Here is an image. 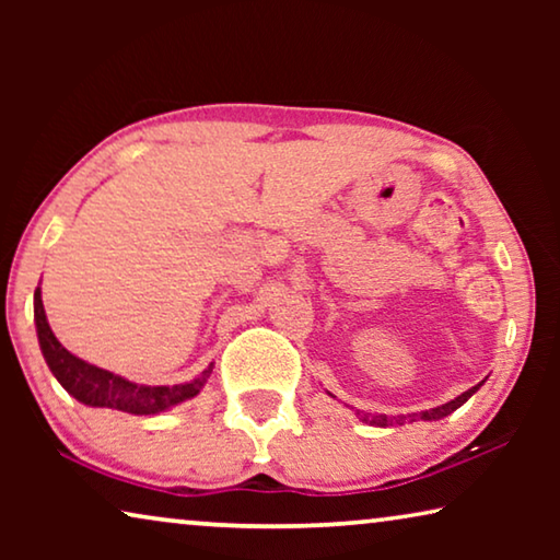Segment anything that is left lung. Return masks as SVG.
Returning <instances> with one entry per match:
<instances>
[{"mask_svg":"<svg viewBox=\"0 0 560 560\" xmlns=\"http://www.w3.org/2000/svg\"><path fill=\"white\" fill-rule=\"evenodd\" d=\"M481 385V383H479ZM479 385H474V387H469L467 393H462L459 397H454L452 402H447V405H442V407H432V410H424V412H420V415H407V417H385V415H360L363 417V422H371V424H377V428H387V424H402V420H410V422H415V420H442V417H447L450 412H454L457 410V407H462L464 402L469 400V397L479 390Z\"/></svg>","mask_w":560,"mask_h":560,"instance_id":"8db88e82","label":"left lung"}]
</instances>
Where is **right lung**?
Wrapping results in <instances>:
<instances>
[{
    "mask_svg": "<svg viewBox=\"0 0 560 560\" xmlns=\"http://www.w3.org/2000/svg\"><path fill=\"white\" fill-rule=\"evenodd\" d=\"M34 320L46 365L51 368L56 381L66 387V393L73 395L75 400L83 405L110 407V410H122L130 415H158L167 410V407L195 397L205 387L207 377H210V371H205V375L197 377L192 383L173 387H148L130 383L126 377L113 375L108 371H103V368H96L86 363V360L71 355L51 334L49 320H46L44 314L42 289L34 291Z\"/></svg>",
    "mask_w": 560,
    "mask_h": 560,
    "instance_id": "obj_1",
    "label": "right lung"
}]
</instances>
